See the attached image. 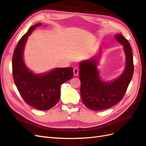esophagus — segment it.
Wrapping results in <instances>:
<instances>
[{"mask_svg":"<svg viewBox=\"0 0 146 146\" xmlns=\"http://www.w3.org/2000/svg\"><path fill=\"white\" fill-rule=\"evenodd\" d=\"M73 73H74V75L75 76H78V74H79V68H77V67L74 68V69H73Z\"/></svg>","mask_w":146,"mask_h":146,"instance_id":"obj_1","label":"esophagus"}]
</instances>
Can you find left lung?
<instances>
[{"label":"left lung","instance_id":"left-lung-1","mask_svg":"<svg viewBox=\"0 0 146 146\" xmlns=\"http://www.w3.org/2000/svg\"><path fill=\"white\" fill-rule=\"evenodd\" d=\"M124 46L126 65L124 73L111 82H104L99 77L95 59L82 61L79 64L82 101L88 109L99 111L109 109L123 98L134 71L132 50L129 41L122 35H115Z\"/></svg>","mask_w":146,"mask_h":146}]
</instances>
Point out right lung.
<instances>
[{
	"label": "right lung",
	"instance_id": "right-lung-1",
	"mask_svg": "<svg viewBox=\"0 0 146 146\" xmlns=\"http://www.w3.org/2000/svg\"><path fill=\"white\" fill-rule=\"evenodd\" d=\"M32 26L23 35L15 50L12 68L14 81L27 104L40 110H47L59 102L61 84L73 76L72 67L58 68L44 74H36L27 68L23 60V51L29 36L36 27Z\"/></svg>",
	"mask_w": 146,
	"mask_h": 146
}]
</instances>
